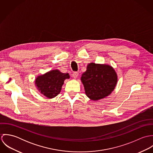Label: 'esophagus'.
Listing matches in <instances>:
<instances>
[{
  "mask_svg": "<svg viewBox=\"0 0 153 153\" xmlns=\"http://www.w3.org/2000/svg\"><path fill=\"white\" fill-rule=\"evenodd\" d=\"M72 77H73L74 78H76L78 77V72H73V74H72Z\"/></svg>",
  "mask_w": 153,
  "mask_h": 153,
  "instance_id": "1",
  "label": "esophagus"
}]
</instances>
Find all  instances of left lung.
Here are the masks:
<instances>
[{"instance_id":"left-lung-1","label":"left lung","mask_w":153,"mask_h":153,"mask_svg":"<svg viewBox=\"0 0 153 153\" xmlns=\"http://www.w3.org/2000/svg\"><path fill=\"white\" fill-rule=\"evenodd\" d=\"M88 97L93 101L102 99L111 94L117 83V75L108 65L88 64L81 76Z\"/></svg>"}]
</instances>
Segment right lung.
Wrapping results in <instances>:
<instances>
[{"label":"right lung","instance_id":"1","mask_svg":"<svg viewBox=\"0 0 153 153\" xmlns=\"http://www.w3.org/2000/svg\"><path fill=\"white\" fill-rule=\"evenodd\" d=\"M69 78L68 74L62 73L59 70H52L38 76L35 79V85L45 97L53 98L60 93L65 79Z\"/></svg>","mask_w":153,"mask_h":153}]
</instances>
